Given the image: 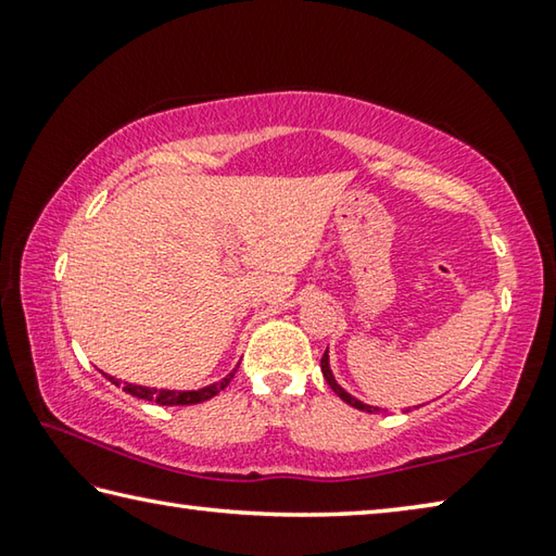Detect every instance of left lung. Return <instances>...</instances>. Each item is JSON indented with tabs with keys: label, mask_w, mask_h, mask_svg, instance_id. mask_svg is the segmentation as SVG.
<instances>
[{
	"label": "left lung",
	"mask_w": 556,
	"mask_h": 556,
	"mask_svg": "<svg viewBox=\"0 0 556 556\" xmlns=\"http://www.w3.org/2000/svg\"><path fill=\"white\" fill-rule=\"evenodd\" d=\"M321 372H324V378H326V382L331 384V390L338 394V397H341L343 402H348L351 404V407H355V409H361V412H370V414H375V412H380L378 407H370V404H365V402H361V400H355L351 392H345L341 384L336 382V378H333V372H331V363H328V348H326V353H324V357H321Z\"/></svg>",
	"instance_id": "left-lung-1"
}]
</instances>
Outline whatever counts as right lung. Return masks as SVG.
Here are the masks:
<instances>
[{"mask_svg": "<svg viewBox=\"0 0 556 556\" xmlns=\"http://www.w3.org/2000/svg\"><path fill=\"white\" fill-rule=\"evenodd\" d=\"M238 370V368H235ZM235 370L225 375L223 380L213 382V384H205L201 390H156V388H144V384H131V382H119L115 378H108L112 384H122V390L129 392L131 397H139V400H147V402H156L162 404V407H176V404H199L215 397V394L223 392L228 388L230 380L235 378Z\"/></svg>", "mask_w": 556, "mask_h": 556, "instance_id": "obj_1", "label": "right lung"}]
</instances>
